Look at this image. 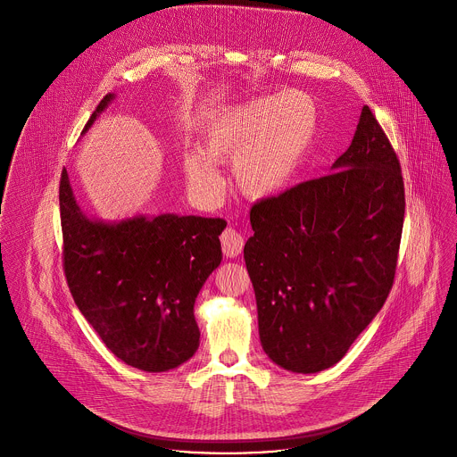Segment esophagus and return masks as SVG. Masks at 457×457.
I'll list each match as a JSON object with an SVG mask.
<instances>
[{
	"mask_svg": "<svg viewBox=\"0 0 457 457\" xmlns=\"http://www.w3.org/2000/svg\"><path fill=\"white\" fill-rule=\"evenodd\" d=\"M220 242H222V251L226 256L235 258L242 253L244 249V237L233 229V228H226L224 233L220 235Z\"/></svg>",
	"mask_w": 457,
	"mask_h": 457,
	"instance_id": "1",
	"label": "esophagus"
}]
</instances>
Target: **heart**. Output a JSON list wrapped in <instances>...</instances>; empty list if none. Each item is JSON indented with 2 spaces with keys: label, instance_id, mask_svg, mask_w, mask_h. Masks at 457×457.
Segmentation results:
<instances>
[{
  "label": "heart",
  "instance_id": "1",
  "mask_svg": "<svg viewBox=\"0 0 457 457\" xmlns=\"http://www.w3.org/2000/svg\"><path fill=\"white\" fill-rule=\"evenodd\" d=\"M316 128L314 101L278 92L224 110L201 136V150H186L180 168L189 189L215 201L222 177L215 164L233 162V182L247 199L266 201L286 191L300 171Z\"/></svg>",
  "mask_w": 457,
  "mask_h": 457
}]
</instances>
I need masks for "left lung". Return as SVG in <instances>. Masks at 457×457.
<instances>
[{
	"mask_svg": "<svg viewBox=\"0 0 457 457\" xmlns=\"http://www.w3.org/2000/svg\"><path fill=\"white\" fill-rule=\"evenodd\" d=\"M320 179L251 208L244 260L258 335L282 369L338 363L393 289L405 217L400 161L369 106Z\"/></svg>",
	"mask_w": 457,
	"mask_h": 457,
	"instance_id": "1",
	"label": "left lung"
}]
</instances>
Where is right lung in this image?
<instances>
[{
    "label": "right lung",
    "mask_w": 457,
    "mask_h": 457,
    "mask_svg": "<svg viewBox=\"0 0 457 457\" xmlns=\"http://www.w3.org/2000/svg\"><path fill=\"white\" fill-rule=\"evenodd\" d=\"M103 97L83 132L113 101ZM62 268L76 305L104 345L126 365L164 372L199 349L193 305L219 268L222 219L137 215L88 219L67 170L59 182Z\"/></svg>",
    "instance_id": "add662e5"
}]
</instances>
